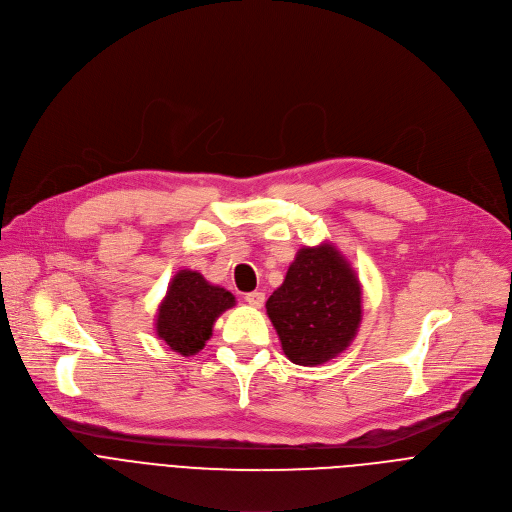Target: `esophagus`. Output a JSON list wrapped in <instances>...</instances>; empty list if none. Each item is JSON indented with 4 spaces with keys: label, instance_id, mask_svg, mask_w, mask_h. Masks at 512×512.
<instances>
[{
    "label": "esophagus",
    "instance_id": "obj_1",
    "mask_svg": "<svg viewBox=\"0 0 512 512\" xmlns=\"http://www.w3.org/2000/svg\"><path fill=\"white\" fill-rule=\"evenodd\" d=\"M245 302L253 308H261L265 304V294H261V291H249V294H245Z\"/></svg>",
    "mask_w": 512,
    "mask_h": 512
}]
</instances>
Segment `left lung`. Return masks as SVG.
Segmentation results:
<instances>
[{
  "instance_id": "left-lung-1",
  "label": "left lung",
  "mask_w": 512,
  "mask_h": 512,
  "mask_svg": "<svg viewBox=\"0 0 512 512\" xmlns=\"http://www.w3.org/2000/svg\"><path fill=\"white\" fill-rule=\"evenodd\" d=\"M265 308L285 356L316 367L354 340L362 320V287L332 243L302 247Z\"/></svg>"
}]
</instances>
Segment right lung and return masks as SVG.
Listing matches in <instances>:
<instances>
[{
  "instance_id": "1",
  "label": "right lung",
  "mask_w": 512,
  "mask_h": 512,
  "mask_svg": "<svg viewBox=\"0 0 512 512\" xmlns=\"http://www.w3.org/2000/svg\"><path fill=\"white\" fill-rule=\"evenodd\" d=\"M235 306V296L208 283L198 271L182 269L168 285L156 316V334L174 352L192 356L212 336L216 318Z\"/></svg>"
}]
</instances>
